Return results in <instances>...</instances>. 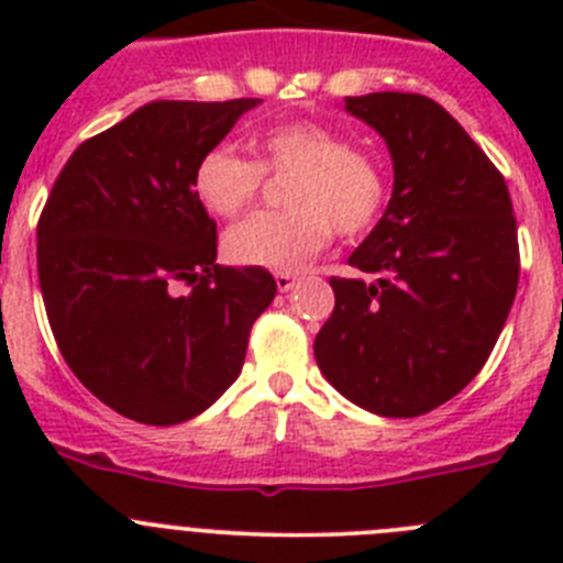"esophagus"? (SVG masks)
<instances>
[{"label": "esophagus", "mask_w": 563, "mask_h": 563, "mask_svg": "<svg viewBox=\"0 0 563 563\" xmlns=\"http://www.w3.org/2000/svg\"><path fill=\"white\" fill-rule=\"evenodd\" d=\"M296 282H298V278L290 276V273H276V287L282 292L292 290V287H296Z\"/></svg>", "instance_id": "1"}]
</instances>
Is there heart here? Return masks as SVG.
<instances>
[{
    "mask_svg": "<svg viewBox=\"0 0 563 563\" xmlns=\"http://www.w3.org/2000/svg\"><path fill=\"white\" fill-rule=\"evenodd\" d=\"M258 161L228 146L208 148L194 166V194L217 217H236L262 191L265 172L292 174L285 188L290 211L253 213L225 233V256L265 271H301L324 251L332 231L361 236L380 220L386 172L350 134L321 121H290L253 137Z\"/></svg>",
    "mask_w": 563,
    "mask_h": 563,
    "instance_id": "1",
    "label": "heart"
}]
</instances>
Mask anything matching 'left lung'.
Listing matches in <instances>:
<instances>
[{
  "label": "left lung",
  "mask_w": 563,
  "mask_h": 563,
  "mask_svg": "<svg viewBox=\"0 0 563 563\" xmlns=\"http://www.w3.org/2000/svg\"><path fill=\"white\" fill-rule=\"evenodd\" d=\"M389 146L395 191L338 278L316 335L327 380L380 417H420L479 375L514 307L519 236L505 177L437 101L415 92L346 98Z\"/></svg>",
  "instance_id": "1"
}]
</instances>
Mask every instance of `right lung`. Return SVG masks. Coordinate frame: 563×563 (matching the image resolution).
<instances>
[{
	"mask_svg": "<svg viewBox=\"0 0 563 563\" xmlns=\"http://www.w3.org/2000/svg\"><path fill=\"white\" fill-rule=\"evenodd\" d=\"M258 98L154 101L84 141L38 217V285L78 380L129 420L174 426L242 372L265 267L217 265L194 166ZM187 292H181V287Z\"/></svg>",
	"mask_w": 563,
	"mask_h": 563,
	"instance_id": "obj_1",
	"label": "right lung"
}]
</instances>
